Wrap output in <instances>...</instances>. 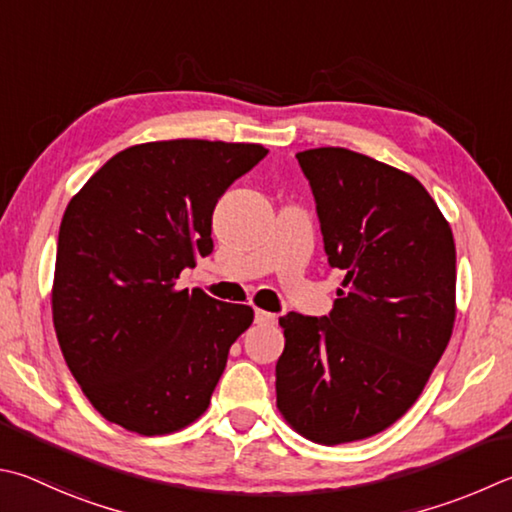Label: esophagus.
I'll use <instances>...</instances> for the list:
<instances>
[{
    "label": "esophagus",
    "mask_w": 512,
    "mask_h": 512,
    "mask_svg": "<svg viewBox=\"0 0 512 512\" xmlns=\"http://www.w3.org/2000/svg\"><path fill=\"white\" fill-rule=\"evenodd\" d=\"M275 322H277V315L275 313L255 309V324H262V327H268V324H275Z\"/></svg>",
    "instance_id": "obj_1"
}]
</instances>
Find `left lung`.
<instances>
[{
	"instance_id": "1",
	"label": "left lung",
	"mask_w": 512,
	"mask_h": 512,
	"mask_svg": "<svg viewBox=\"0 0 512 512\" xmlns=\"http://www.w3.org/2000/svg\"><path fill=\"white\" fill-rule=\"evenodd\" d=\"M295 159L311 185L329 266L345 280L324 318H280L277 407L306 439L351 443L410 410L441 360L457 315V250L412 174L345 147Z\"/></svg>"
}]
</instances>
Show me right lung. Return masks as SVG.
Wrapping results in <instances>:
<instances>
[{
	"label": "right lung",
	"instance_id": "add662e5",
	"mask_svg": "<svg viewBox=\"0 0 512 512\" xmlns=\"http://www.w3.org/2000/svg\"><path fill=\"white\" fill-rule=\"evenodd\" d=\"M266 154L255 143L197 138L134 145L69 201L53 324L73 378L107 421L156 436L208 410L253 309L174 284L212 253L221 194Z\"/></svg>",
	"mask_w": 512,
	"mask_h": 512
}]
</instances>
